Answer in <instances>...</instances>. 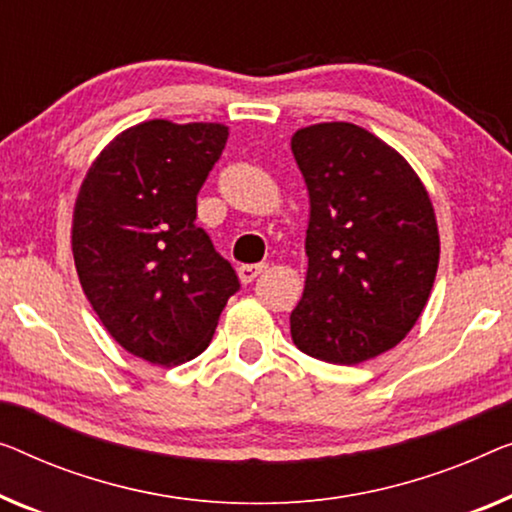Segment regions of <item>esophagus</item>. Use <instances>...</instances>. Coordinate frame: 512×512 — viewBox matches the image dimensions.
I'll list each match as a JSON object with an SVG mask.
<instances>
[{
    "instance_id": "obj_1",
    "label": "esophagus",
    "mask_w": 512,
    "mask_h": 512,
    "mask_svg": "<svg viewBox=\"0 0 512 512\" xmlns=\"http://www.w3.org/2000/svg\"><path fill=\"white\" fill-rule=\"evenodd\" d=\"M262 271H266V264H243L239 266V278L248 285V282H253Z\"/></svg>"
}]
</instances>
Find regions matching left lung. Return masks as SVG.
<instances>
[{
	"mask_svg": "<svg viewBox=\"0 0 512 512\" xmlns=\"http://www.w3.org/2000/svg\"><path fill=\"white\" fill-rule=\"evenodd\" d=\"M292 154L310 197L292 340L319 361L363 363L404 340L430 299L439 266L430 195L398 151L347 121L299 128Z\"/></svg>",
	"mask_w": 512,
	"mask_h": 512,
	"instance_id": "1",
	"label": "left lung"
}]
</instances>
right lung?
Masks as SVG:
<instances>
[{"mask_svg": "<svg viewBox=\"0 0 512 512\" xmlns=\"http://www.w3.org/2000/svg\"><path fill=\"white\" fill-rule=\"evenodd\" d=\"M227 135L223 124L142 121L96 156L75 200L71 246L91 308L126 352L163 368L209 347L239 289L195 225Z\"/></svg>", "mask_w": 512, "mask_h": 512, "instance_id": "right-lung-1", "label": "right lung"}]
</instances>
